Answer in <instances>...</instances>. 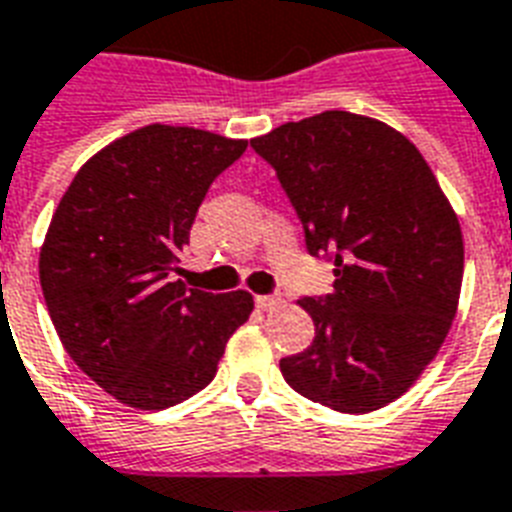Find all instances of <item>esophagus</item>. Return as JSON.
I'll use <instances>...</instances> for the list:
<instances>
[{
	"mask_svg": "<svg viewBox=\"0 0 512 512\" xmlns=\"http://www.w3.org/2000/svg\"><path fill=\"white\" fill-rule=\"evenodd\" d=\"M256 307L264 312H272L280 307V299L277 296H256Z\"/></svg>",
	"mask_w": 512,
	"mask_h": 512,
	"instance_id": "1",
	"label": "esophagus"
}]
</instances>
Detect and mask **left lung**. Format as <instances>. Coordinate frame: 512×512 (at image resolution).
Instances as JSON below:
<instances>
[{
    "instance_id": "obj_1",
    "label": "left lung",
    "mask_w": 512,
    "mask_h": 512,
    "mask_svg": "<svg viewBox=\"0 0 512 512\" xmlns=\"http://www.w3.org/2000/svg\"><path fill=\"white\" fill-rule=\"evenodd\" d=\"M251 146L277 170L334 291L299 299L315 342L280 360L285 382L342 414L387 406L417 382L457 315L465 243L417 146L352 112L285 122Z\"/></svg>"
}]
</instances>
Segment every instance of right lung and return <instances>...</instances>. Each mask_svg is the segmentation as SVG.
<instances>
[{"label": "right lung", "instance_id": "right-lung-1", "mask_svg": "<svg viewBox=\"0 0 512 512\" xmlns=\"http://www.w3.org/2000/svg\"><path fill=\"white\" fill-rule=\"evenodd\" d=\"M248 141L146 125L77 170L39 251L47 312L69 358L114 400L162 411L208 387L248 291L170 280L208 186Z\"/></svg>", "mask_w": 512, "mask_h": 512}]
</instances>
